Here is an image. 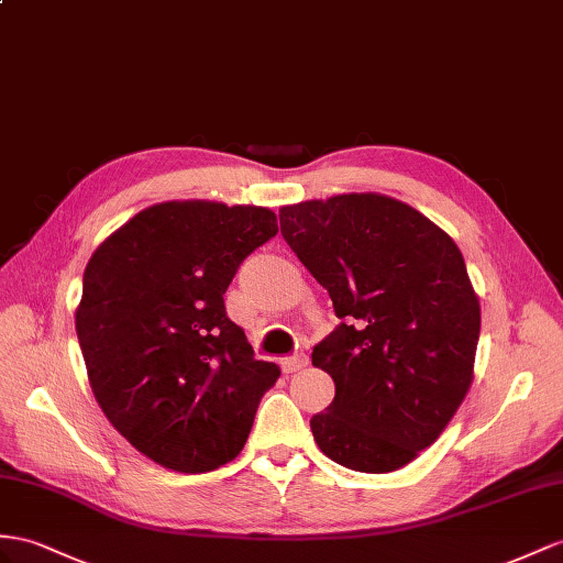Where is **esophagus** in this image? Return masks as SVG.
Listing matches in <instances>:
<instances>
[{
	"instance_id": "obj_1",
	"label": "esophagus",
	"mask_w": 563,
	"mask_h": 563,
	"mask_svg": "<svg viewBox=\"0 0 563 563\" xmlns=\"http://www.w3.org/2000/svg\"><path fill=\"white\" fill-rule=\"evenodd\" d=\"M309 364V356L305 354V352H299V354H292V356H285V358H280V368H283V373H295V371H301Z\"/></svg>"
}]
</instances>
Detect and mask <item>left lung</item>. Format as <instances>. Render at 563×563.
<instances>
[{"label": "left lung", "mask_w": 563, "mask_h": 563, "mask_svg": "<svg viewBox=\"0 0 563 563\" xmlns=\"http://www.w3.org/2000/svg\"><path fill=\"white\" fill-rule=\"evenodd\" d=\"M280 233L333 299L311 352L335 399L311 419L340 466L387 473L440 438L464 401L481 305L454 240L405 201L340 195L280 209Z\"/></svg>", "instance_id": "1"}]
</instances>
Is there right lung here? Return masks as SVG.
<instances>
[{"label":"right lung","instance_id":"obj_1","mask_svg":"<svg viewBox=\"0 0 563 563\" xmlns=\"http://www.w3.org/2000/svg\"><path fill=\"white\" fill-rule=\"evenodd\" d=\"M276 233L271 209L166 201L107 238L85 268L76 333L92 393L156 464L205 473L247 442L280 368L254 356L223 295Z\"/></svg>","mask_w":563,"mask_h":563}]
</instances>
